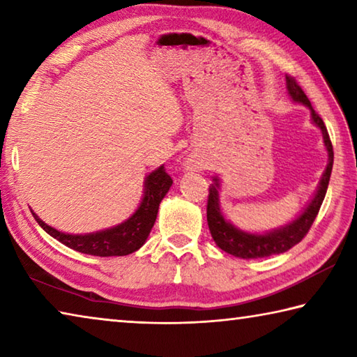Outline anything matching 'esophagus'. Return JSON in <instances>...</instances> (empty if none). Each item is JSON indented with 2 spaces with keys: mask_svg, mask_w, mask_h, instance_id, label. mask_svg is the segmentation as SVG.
<instances>
[{
  "mask_svg": "<svg viewBox=\"0 0 357 357\" xmlns=\"http://www.w3.org/2000/svg\"><path fill=\"white\" fill-rule=\"evenodd\" d=\"M187 168H190V165H189V167H187Z\"/></svg>",
  "mask_w": 357,
  "mask_h": 357,
  "instance_id": "34e87169",
  "label": "esophagus"
}]
</instances>
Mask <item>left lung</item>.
<instances>
[{
    "mask_svg": "<svg viewBox=\"0 0 357 357\" xmlns=\"http://www.w3.org/2000/svg\"><path fill=\"white\" fill-rule=\"evenodd\" d=\"M287 91L293 102L301 105H305L310 110V119L317 128L321 130L324 148L328 151V165H326L323 176L319 179L315 193L312 200L305 204V208L294 217L291 222L285 223L279 228H273L264 233H250L245 229L234 227L225 215L220 206V179L219 176L213 178V184L209 185V197H208V225L211 236L214 243L223 252L234 255L238 258L252 259V258H264L271 255H279L291 249L309 231L313 220L318 215V211L321 208V203L328 190L332 164H334V151H332V143L328 134V129L323 123V119L318 116L313 110L309 98L302 91L301 86L296 83L294 78L287 77Z\"/></svg>",
    "mask_w": 357,
    "mask_h": 357,
    "instance_id": "1",
    "label": "left lung"
}]
</instances>
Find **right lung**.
Listing matches in <instances>:
<instances>
[{
  "label": "right lung",
  "instance_id": "right-lung-1",
  "mask_svg": "<svg viewBox=\"0 0 357 357\" xmlns=\"http://www.w3.org/2000/svg\"><path fill=\"white\" fill-rule=\"evenodd\" d=\"M173 181L170 174L165 172L164 165L155 168L144 178L143 197L135 213L118 225L100 229V231L84 234L64 233L47 225L34 211L31 213L36 222L44 228V231L70 249L94 257H124L137 252L146 243L157 219V213H159V204L170 190Z\"/></svg>",
  "mask_w": 357,
  "mask_h": 357
}]
</instances>
